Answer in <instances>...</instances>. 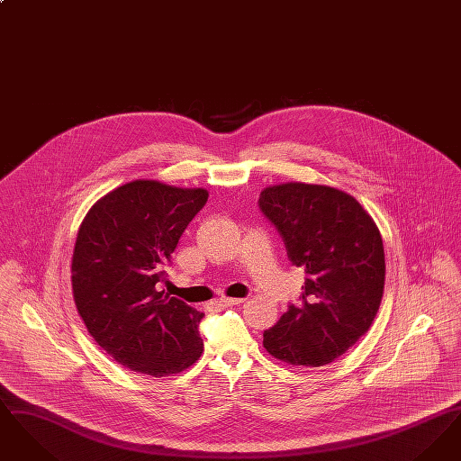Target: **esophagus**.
Masks as SVG:
<instances>
[{
	"label": "esophagus",
	"mask_w": 461,
	"mask_h": 461,
	"mask_svg": "<svg viewBox=\"0 0 461 461\" xmlns=\"http://www.w3.org/2000/svg\"><path fill=\"white\" fill-rule=\"evenodd\" d=\"M240 303H243V299H239V297H221V299H216V301L212 303V306L230 307L235 306V304H240Z\"/></svg>",
	"instance_id": "obj_1"
}]
</instances>
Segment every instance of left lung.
<instances>
[{
    "instance_id": "8db88e82",
    "label": "left lung",
    "mask_w": 461,
    "mask_h": 461,
    "mask_svg": "<svg viewBox=\"0 0 461 461\" xmlns=\"http://www.w3.org/2000/svg\"><path fill=\"white\" fill-rule=\"evenodd\" d=\"M259 209L306 271L301 304L264 330V348L294 366H323L372 327L385 284L380 231L356 198L330 186L285 183L264 188Z\"/></svg>"
}]
</instances>
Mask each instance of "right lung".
Returning <instances> with one entry per match:
<instances>
[{"label": "right lung", "instance_id": "obj_1", "mask_svg": "<svg viewBox=\"0 0 461 461\" xmlns=\"http://www.w3.org/2000/svg\"><path fill=\"white\" fill-rule=\"evenodd\" d=\"M207 197L203 188L136 179L100 198L77 231V312L96 344L131 372L167 376L192 366L203 351V312L158 288Z\"/></svg>", "mask_w": 461, "mask_h": 461}]
</instances>
